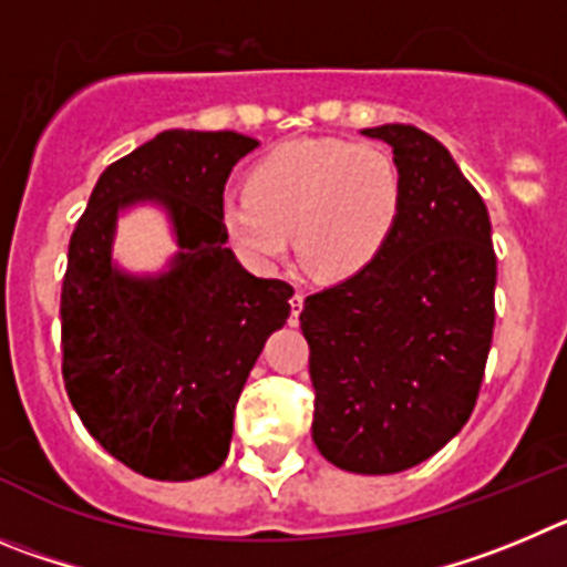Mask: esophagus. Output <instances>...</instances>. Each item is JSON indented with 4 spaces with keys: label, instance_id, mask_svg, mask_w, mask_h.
I'll return each mask as SVG.
<instances>
[{
    "label": "esophagus",
    "instance_id": "obj_1",
    "mask_svg": "<svg viewBox=\"0 0 567 567\" xmlns=\"http://www.w3.org/2000/svg\"><path fill=\"white\" fill-rule=\"evenodd\" d=\"M305 308V293L302 290H296L293 299H290V324H299V313Z\"/></svg>",
    "mask_w": 567,
    "mask_h": 567
}]
</instances>
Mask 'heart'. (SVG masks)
<instances>
[{
  "label": "heart",
  "instance_id": "1",
  "mask_svg": "<svg viewBox=\"0 0 567 567\" xmlns=\"http://www.w3.org/2000/svg\"><path fill=\"white\" fill-rule=\"evenodd\" d=\"M406 208L401 166L379 144L341 137L288 141L251 163L246 195L223 203V231L248 262L288 254L321 282L372 271L392 246Z\"/></svg>",
  "mask_w": 567,
  "mask_h": 567
}]
</instances>
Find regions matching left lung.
I'll return each mask as SVG.
<instances>
[{
    "instance_id": "left-lung-1",
    "label": "left lung",
    "mask_w": 567,
    "mask_h": 567,
    "mask_svg": "<svg viewBox=\"0 0 567 567\" xmlns=\"http://www.w3.org/2000/svg\"><path fill=\"white\" fill-rule=\"evenodd\" d=\"M392 146L404 220L379 265L305 299L313 443L333 466L395 474L446 446L481 392L497 257L483 197L446 146L410 124L361 130Z\"/></svg>"
}]
</instances>
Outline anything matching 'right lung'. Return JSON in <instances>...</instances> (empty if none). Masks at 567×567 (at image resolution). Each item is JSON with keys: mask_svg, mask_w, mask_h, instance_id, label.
Returning a JSON list of instances; mask_svg holds the SVG:
<instances>
[{"mask_svg": "<svg viewBox=\"0 0 567 567\" xmlns=\"http://www.w3.org/2000/svg\"><path fill=\"white\" fill-rule=\"evenodd\" d=\"M259 141L166 130L106 166L70 237L61 288V372L86 432L152 481H195L228 457L234 406L293 288L237 262L223 231V188ZM167 214L178 254L166 272L111 259L117 217Z\"/></svg>", "mask_w": 567, "mask_h": 567, "instance_id": "add662e5", "label": "right lung"}]
</instances>
